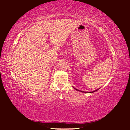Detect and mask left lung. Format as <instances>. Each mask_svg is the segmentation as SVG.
Here are the masks:
<instances>
[{
  "label": "left lung",
  "instance_id": "left-lung-1",
  "mask_svg": "<svg viewBox=\"0 0 130 130\" xmlns=\"http://www.w3.org/2000/svg\"><path fill=\"white\" fill-rule=\"evenodd\" d=\"M74 89H76V90H77V91H81V92H84V91H81V90H77V89H76V88H75V87H73ZM99 89H97V90H95V91H91V92H89V93H92V92H95V91H97V90H98Z\"/></svg>",
  "mask_w": 130,
  "mask_h": 130
}]
</instances>
